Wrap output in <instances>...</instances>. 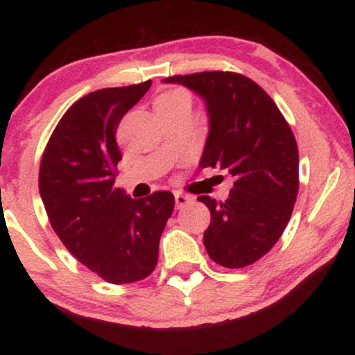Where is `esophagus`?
Wrapping results in <instances>:
<instances>
[{"label":"esophagus","mask_w":355,"mask_h":355,"mask_svg":"<svg viewBox=\"0 0 355 355\" xmlns=\"http://www.w3.org/2000/svg\"><path fill=\"white\" fill-rule=\"evenodd\" d=\"M190 200L191 198L189 197V195L180 193V191H177V193H175V203H177V209H183V207H185Z\"/></svg>","instance_id":"obj_1"}]
</instances>
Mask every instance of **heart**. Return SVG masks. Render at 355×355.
Here are the masks:
<instances>
[{
	"label": "heart",
	"instance_id": "heart-1",
	"mask_svg": "<svg viewBox=\"0 0 355 355\" xmlns=\"http://www.w3.org/2000/svg\"><path fill=\"white\" fill-rule=\"evenodd\" d=\"M177 103H190V95L187 89L183 88L165 89V92H162L153 101L155 108L170 107V105H177Z\"/></svg>",
	"mask_w": 355,
	"mask_h": 355
}]
</instances>
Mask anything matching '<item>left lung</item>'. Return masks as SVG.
I'll return each mask as SVG.
<instances>
[{
    "label": "left lung",
    "instance_id": "1",
    "mask_svg": "<svg viewBox=\"0 0 355 355\" xmlns=\"http://www.w3.org/2000/svg\"><path fill=\"white\" fill-rule=\"evenodd\" d=\"M164 81L203 96L210 132L200 166H218L234 177L225 202L197 198L211 215L203 245L218 266H252L284 234L299 193V150L291 125L266 89L240 73L200 71Z\"/></svg>",
    "mask_w": 355,
    "mask_h": 355
}]
</instances>
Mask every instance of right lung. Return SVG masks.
Segmentation results:
<instances>
[{
    "label": "right lung",
    "instance_id": "add662e5",
    "mask_svg": "<svg viewBox=\"0 0 355 355\" xmlns=\"http://www.w3.org/2000/svg\"><path fill=\"white\" fill-rule=\"evenodd\" d=\"M150 85L96 89L75 101L53 130L40 164V195L53 230L75 259L116 285L155 270L175 207L170 191L137 200L115 187L118 123Z\"/></svg>",
    "mask_w": 355,
    "mask_h": 355
}]
</instances>
